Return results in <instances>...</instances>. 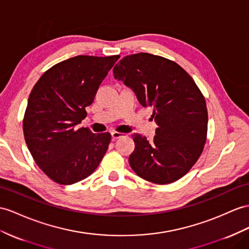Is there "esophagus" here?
<instances>
[{
    "label": "esophagus",
    "mask_w": 249,
    "mask_h": 249,
    "mask_svg": "<svg viewBox=\"0 0 249 249\" xmlns=\"http://www.w3.org/2000/svg\"><path fill=\"white\" fill-rule=\"evenodd\" d=\"M124 135V133H122V132H119V131H112L111 132V137H112V139L113 140H117V139H119V138H121Z\"/></svg>",
    "instance_id": "obj_1"
}]
</instances>
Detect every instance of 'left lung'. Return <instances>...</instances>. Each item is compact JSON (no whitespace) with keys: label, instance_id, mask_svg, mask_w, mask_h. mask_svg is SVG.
Wrapping results in <instances>:
<instances>
[{"label":"left lung","instance_id":"1","mask_svg":"<svg viewBox=\"0 0 249 249\" xmlns=\"http://www.w3.org/2000/svg\"><path fill=\"white\" fill-rule=\"evenodd\" d=\"M113 74L151 108L158 124L152 141L139 133L131 136L136 144L129 156L131 168L160 185L181 179L199 160L207 139V107L199 87L176 62L146 53L124 56Z\"/></svg>","mask_w":249,"mask_h":249}]
</instances>
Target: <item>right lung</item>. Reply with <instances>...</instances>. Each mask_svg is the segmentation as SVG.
<instances>
[{
	"label": "right lung",
	"instance_id": "obj_1",
	"mask_svg": "<svg viewBox=\"0 0 249 249\" xmlns=\"http://www.w3.org/2000/svg\"><path fill=\"white\" fill-rule=\"evenodd\" d=\"M120 55H76L42 74L23 119L27 147L49 179L62 185L84 180L97 169L110 143L109 132L76 125L87 116L108 71Z\"/></svg>",
	"mask_w": 249,
	"mask_h": 249
}]
</instances>
